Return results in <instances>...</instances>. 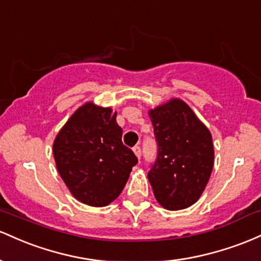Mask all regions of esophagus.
Instances as JSON below:
<instances>
[{"instance_id":"esophagus-1","label":"esophagus","mask_w":261,"mask_h":261,"mask_svg":"<svg viewBox=\"0 0 261 261\" xmlns=\"http://www.w3.org/2000/svg\"><path fill=\"white\" fill-rule=\"evenodd\" d=\"M133 151H134V154H136V156L138 158V159H140V156H142V151H140V146H138V145L134 146Z\"/></svg>"}]
</instances>
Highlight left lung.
<instances>
[{"label": "left lung", "mask_w": 261, "mask_h": 261, "mask_svg": "<svg viewBox=\"0 0 261 261\" xmlns=\"http://www.w3.org/2000/svg\"><path fill=\"white\" fill-rule=\"evenodd\" d=\"M148 115L158 143L156 160L148 172L155 198L165 210L187 208L198 201L212 174V134L180 98H170Z\"/></svg>", "instance_id": "8db88e82"}]
</instances>
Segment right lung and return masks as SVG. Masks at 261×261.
<instances>
[{
  "label": "right lung",
  "mask_w": 261,
  "mask_h": 261,
  "mask_svg": "<svg viewBox=\"0 0 261 261\" xmlns=\"http://www.w3.org/2000/svg\"><path fill=\"white\" fill-rule=\"evenodd\" d=\"M117 112L86 102L72 113L53 143L55 165L71 195L87 206L105 207L121 195L138 163L122 143Z\"/></svg>",
  "instance_id": "add662e5"
}]
</instances>
